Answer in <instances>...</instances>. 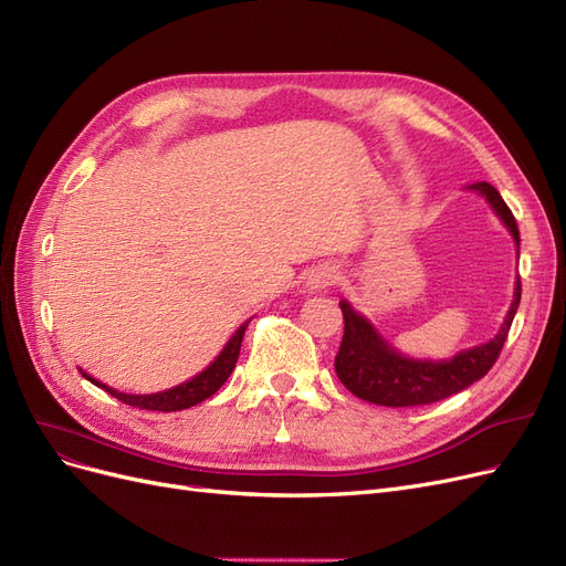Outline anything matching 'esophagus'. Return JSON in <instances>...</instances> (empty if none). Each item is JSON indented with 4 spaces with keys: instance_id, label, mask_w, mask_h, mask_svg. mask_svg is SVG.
<instances>
[{
    "instance_id": "esophagus-1",
    "label": "esophagus",
    "mask_w": 566,
    "mask_h": 566,
    "mask_svg": "<svg viewBox=\"0 0 566 566\" xmlns=\"http://www.w3.org/2000/svg\"><path fill=\"white\" fill-rule=\"evenodd\" d=\"M335 281H337L335 269H329V266H321V269H316V271H311V276H308L306 285H308L311 290H325V287L333 285Z\"/></svg>"
}]
</instances>
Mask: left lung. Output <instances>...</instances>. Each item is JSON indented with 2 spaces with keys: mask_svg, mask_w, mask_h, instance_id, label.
I'll list each match as a JSON object with an SVG mask.
<instances>
[{
  "mask_svg": "<svg viewBox=\"0 0 566 566\" xmlns=\"http://www.w3.org/2000/svg\"><path fill=\"white\" fill-rule=\"evenodd\" d=\"M471 189L480 191L490 201L520 245L517 222L511 208L501 199V193L490 182H475ZM520 295L522 283L517 279L515 300L499 335L486 344L461 350L454 358L442 363L400 356L394 346H388L379 337L373 325L348 306V302H339L344 314V337L335 358L337 377L360 400L386 407H419L450 398L490 373L505 344V337H509L520 306Z\"/></svg>",
  "mask_w": 566,
  "mask_h": 566,
  "instance_id": "left-lung-1",
  "label": "left lung"
}]
</instances>
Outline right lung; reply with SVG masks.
<instances>
[{
	"mask_svg": "<svg viewBox=\"0 0 566 566\" xmlns=\"http://www.w3.org/2000/svg\"><path fill=\"white\" fill-rule=\"evenodd\" d=\"M245 327L248 323H243L233 337L227 342V346L222 348V354L212 360L201 375H197L193 379L168 388L164 394H151V396H133V394H119L114 391V388L105 386L103 381H97L93 377H88L86 373H82L91 384H95L97 388H103L109 396H114L116 400H122L130 407H140V409H154V412H178V409H187L203 402L206 398H210L212 394L218 391V388L229 379V375L233 373V367H237L239 354H241V342L245 335Z\"/></svg>",
	"mask_w": 566,
	"mask_h": 566,
	"instance_id": "add662e5",
	"label": "right lung"
}]
</instances>
